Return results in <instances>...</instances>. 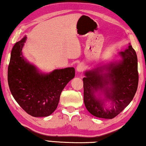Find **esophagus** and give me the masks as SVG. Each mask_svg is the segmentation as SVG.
<instances>
[{"mask_svg": "<svg viewBox=\"0 0 146 146\" xmlns=\"http://www.w3.org/2000/svg\"><path fill=\"white\" fill-rule=\"evenodd\" d=\"M84 70V66L82 64H79L77 66L76 70L78 72H82Z\"/></svg>", "mask_w": 146, "mask_h": 146, "instance_id": "esophagus-1", "label": "esophagus"}]
</instances>
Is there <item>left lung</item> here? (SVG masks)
Listing matches in <instances>:
<instances>
[{"label":"left lung","mask_w":146,"mask_h":146,"mask_svg":"<svg viewBox=\"0 0 146 146\" xmlns=\"http://www.w3.org/2000/svg\"><path fill=\"white\" fill-rule=\"evenodd\" d=\"M119 54L122 60L119 63L86 72L84 82V102L91 114L96 117L112 119L131 102L138 85L137 58L131 45ZM102 69L107 73L103 74ZM111 87L109 88L108 84ZM104 91L106 99L113 102L111 109H104V101L97 99L94 94Z\"/></svg>","instance_id":"1"}]
</instances>
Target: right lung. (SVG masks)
I'll return each mask as SVG.
<instances>
[{
    "mask_svg": "<svg viewBox=\"0 0 146 146\" xmlns=\"http://www.w3.org/2000/svg\"><path fill=\"white\" fill-rule=\"evenodd\" d=\"M27 37L17 42L11 51L8 68V82L12 95L27 113L46 117L52 113L58 104L66 85L75 76L74 68L55 70L49 74L38 72L34 66L22 56Z\"/></svg>",
    "mask_w": 146,
    "mask_h": 146,
    "instance_id": "1",
    "label": "right lung"
}]
</instances>
